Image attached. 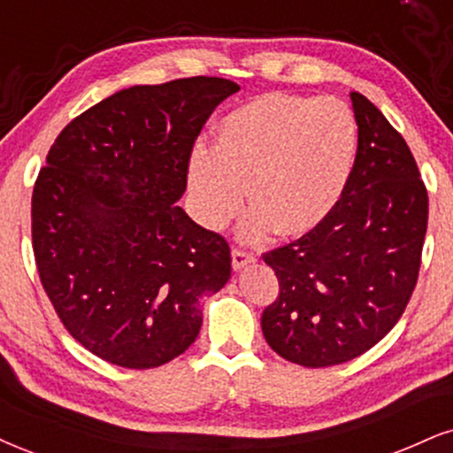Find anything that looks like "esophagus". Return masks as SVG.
I'll return each mask as SVG.
<instances>
[{
    "instance_id": "1",
    "label": "esophagus",
    "mask_w": 453,
    "mask_h": 453,
    "mask_svg": "<svg viewBox=\"0 0 453 453\" xmlns=\"http://www.w3.org/2000/svg\"><path fill=\"white\" fill-rule=\"evenodd\" d=\"M256 258L250 252H245V250H239V248H235L233 250V269L235 271H242L243 266H248V265H252Z\"/></svg>"
}]
</instances>
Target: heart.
I'll return each mask as SVG.
<instances>
[{
    "label": "heart",
    "mask_w": 453,
    "mask_h": 453,
    "mask_svg": "<svg viewBox=\"0 0 453 453\" xmlns=\"http://www.w3.org/2000/svg\"><path fill=\"white\" fill-rule=\"evenodd\" d=\"M357 121L338 98L266 94L216 126L214 149L197 144L187 167L188 197L203 226L222 228L254 203L242 233L277 228L304 235L342 199L357 159Z\"/></svg>",
    "instance_id": "1"
}]
</instances>
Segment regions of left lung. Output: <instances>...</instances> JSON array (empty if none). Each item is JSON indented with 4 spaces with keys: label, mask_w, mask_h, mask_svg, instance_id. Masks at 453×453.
Here are the masks:
<instances>
[{
    "label": "left lung",
    "mask_w": 453,
    "mask_h": 453,
    "mask_svg": "<svg viewBox=\"0 0 453 453\" xmlns=\"http://www.w3.org/2000/svg\"><path fill=\"white\" fill-rule=\"evenodd\" d=\"M357 159L342 199L319 226L262 258L279 296L262 334L283 359L304 367L350 361L403 315L420 271L428 195L403 136L359 92Z\"/></svg>",
    "instance_id": "obj_1"
}]
</instances>
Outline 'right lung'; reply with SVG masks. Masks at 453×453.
<instances>
[{
	"label": "right lung",
	"mask_w": 453,
	"mask_h": 453,
	"mask_svg": "<svg viewBox=\"0 0 453 453\" xmlns=\"http://www.w3.org/2000/svg\"><path fill=\"white\" fill-rule=\"evenodd\" d=\"M239 86H132L71 121L31 199L33 254L63 326L100 359L159 367L197 338L201 298L231 277L226 239L176 201L201 127Z\"/></svg>",
	"instance_id": "obj_1"
}]
</instances>
